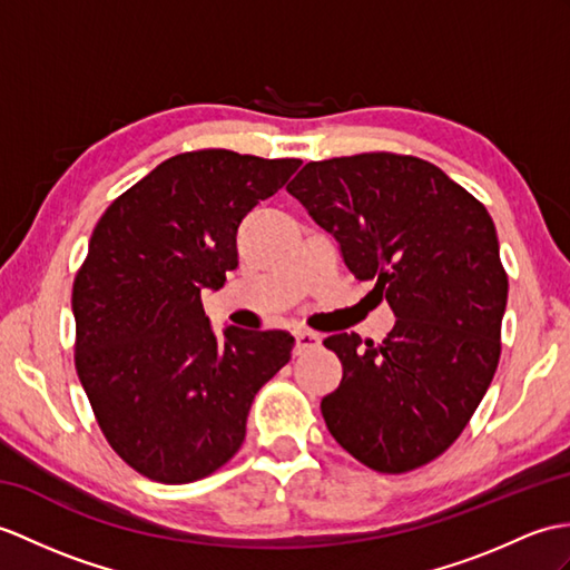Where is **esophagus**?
I'll return each mask as SVG.
<instances>
[{
    "label": "esophagus",
    "mask_w": 570,
    "mask_h": 570,
    "mask_svg": "<svg viewBox=\"0 0 570 570\" xmlns=\"http://www.w3.org/2000/svg\"><path fill=\"white\" fill-rule=\"evenodd\" d=\"M294 337H296V347H294V352H296V354L311 352V350H315L317 345H321V335L311 333V330L296 327V330H294Z\"/></svg>",
    "instance_id": "esophagus-1"
}]
</instances>
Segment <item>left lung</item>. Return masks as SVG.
<instances>
[{
    "label": "left lung",
    "mask_w": 570,
    "mask_h": 570,
    "mask_svg": "<svg viewBox=\"0 0 570 570\" xmlns=\"http://www.w3.org/2000/svg\"><path fill=\"white\" fill-rule=\"evenodd\" d=\"M286 191L335 237L395 325L374 345L325 340L342 362L321 410L342 449L381 473L413 471L466 428L500 360L508 274L493 218L440 167L364 153L308 163Z\"/></svg>",
    "instance_id": "8db88e82"
}]
</instances>
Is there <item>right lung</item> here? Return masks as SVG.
I'll return each mask as SVG.
<instances>
[{
	"mask_svg": "<svg viewBox=\"0 0 570 570\" xmlns=\"http://www.w3.org/2000/svg\"><path fill=\"white\" fill-rule=\"evenodd\" d=\"M301 160L175 155L106 208L72 286L75 364L99 428L160 483L214 473L245 440L257 391L291 360L284 330L216 337L202 291L237 267V230Z\"/></svg>",
	"mask_w": 570,
	"mask_h": 570,
	"instance_id": "add662e5",
	"label": "right lung"
}]
</instances>
